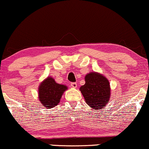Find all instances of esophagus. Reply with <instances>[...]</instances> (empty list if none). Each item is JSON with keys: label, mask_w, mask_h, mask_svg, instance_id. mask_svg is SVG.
Segmentation results:
<instances>
[{"label": "esophagus", "mask_w": 149, "mask_h": 149, "mask_svg": "<svg viewBox=\"0 0 149 149\" xmlns=\"http://www.w3.org/2000/svg\"><path fill=\"white\" fill-rule=\"evenodd\" d=\"M70 86L72 88H77V84L76 82H72V83L70 84Z\"/></svg>", "instance_id": "esophagus-1"}]
</instances>
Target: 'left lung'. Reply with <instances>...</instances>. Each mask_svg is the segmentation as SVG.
<instances>
[{
	"instance_id": "1",
	"label": "left lung",
	"mask_w": 149,
	"mask_h": 149,
	"mask_svg": "<svg viewBox=\"0 0 149 149\" xmlns=\"http://www.w3.org/2000/svg\"><path fill=\"white\" fill-rule=\"evenodd\" d=\"M86 84L80 88L86 104L92 108L100 110L105 107L111 95L108 80L102 74L91 72L85 77Z\"/></svg>"
}]
</instances>
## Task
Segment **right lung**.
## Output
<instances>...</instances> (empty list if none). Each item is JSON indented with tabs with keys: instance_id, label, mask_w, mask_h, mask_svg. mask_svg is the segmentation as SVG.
<instances>
[{
	"instance_id": "1",
	"label": "right lung",
	"mask_w": 149,
	"mask_h": 149,
	"mask_svg": "<svg viewBox=\"0 0 149 149\" xmlns=\"http://www.w3.org/2000/svg\"><path fill=\"white\" fill-rule=\"evenodd\" d=\"M67 86L56 84L54 79L47 77L38 88V97L41 104L46 108H52L60 102L62 95Z\"/></svg>"
}]
</instances>
